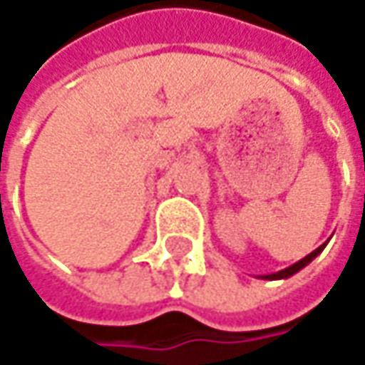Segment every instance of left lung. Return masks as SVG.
Returning <instances> with one entry per match:
<instances>
[{
  "label": "left lung",
  "mask_w": 365,
  "mask_h": 365,
  "mask_svg": "<svg viewBox=\"0 0 365 365\" xmlns=\"http://www.w3.org/2000/svg\"><path fill=\"white\" fill-rule=\"evenodd\" d=\"M325 247H327V243H323L321 247H317L312 253H309L307 257H302L300 262L292 263L290 267H286V269H279V272H276V274H267V276H259V277H262V279H286V277L294 276V274H298L302 267H307V265H309V263L312 262V259H314V257H317V255H319V253H321Z\"/></svg>",
  "instance_id": "left-lung-1"
}]
</instances>
